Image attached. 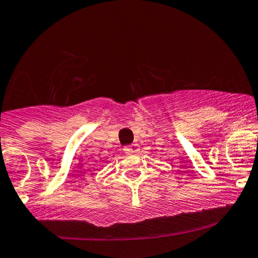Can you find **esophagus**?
<instances>
[{"label":"esophagus","instance_id":"1","mask_svg":"<svg viewBox=\"0 0 258 258\" xmlns=\"http://www.w3.org/2000/svg\"><path fill=\"white\" fill-rule=\"evenodd\" d=\"M125 153H136L138 150V146L137 144H131V146H126L123 148Z\"/></svg>","mask_w":258,"mask_h":258}]
</instances>
